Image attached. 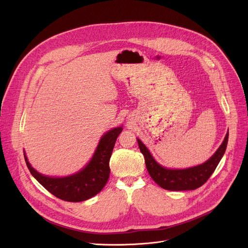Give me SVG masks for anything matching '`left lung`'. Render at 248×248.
I'll return each mask as SVG.
<instances>
[{"instance_id": "8db88e82", "label": "left lung", "mask_w": 248, "mask_h": 248, "mask_svg": "<svg viewBox=\"0 0 248 248\" xmlns=\"http://www.w3.org/2000/svg\"><path fill=\"white\" fill-rule=\"evenodd\" d=\"M228 135L227 132L222 144L210 159L200 166L185 170H170L161 167L138 138L137 142L141 153L144 155L148 173L159 186L169 191H190L203 186L214 172L226 150Z\"/></svg>"}]
</instances>
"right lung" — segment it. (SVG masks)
<instances>
[{"instance_id":"obj_1","label":"right lung","mask_w":248,"mask_h":248,"mask_svg":"<svg viewBox=\"0 0 248 248\" xmlns=\"http://www.w3.org/2000/svg\"><path fill=\"white\" fill-rule=\"evenodd\" d=\"M122 126L112 129L101 138L93 156L86 168L64 178H50L35 170L24 153L27 168L37 182L56 198L66 202H81L96 196L107 184L110 175L109 161Z\"/></svg>"}]
</instances>
